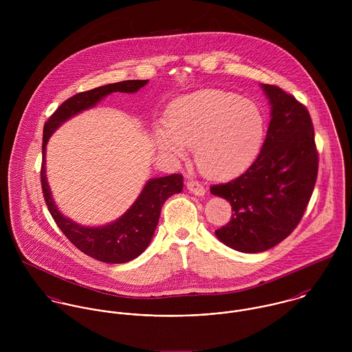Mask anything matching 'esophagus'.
Instances as JSON below:
<instances>
[{
  "label": "esophagus",
  "mask_w": 352,
  "mask_h": 352,
  "mask_svg": "<svg viewBox=\"0 0 352 352\" xmlns=\"http://www.w3.org/2000/svg\"><path fill=\"white\" fill-rule=\"evenodd\" d=\"M187 190H188L191 194L197 195V197H203L204 192H206L204 187L201 186L199 182H188V183H187Z\"/></svg>",
  "instance_id": "obj_1"
}]
</instances>
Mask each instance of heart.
Listing matches in <instances>:
<instances>
[{
    "label": "heart",
    "instance_id": "heart-1",
    "mask_svg": "<svg viewBox=\"0 0 352 352\" xmlns=\"http://www.w3.org/2000/svg\"><path fill=\"white\" fill-rule=\"evenodd\" d=\"M154 131L157 148L182 160L194 148L201 173L228 179L245 170L263 146L265 116L254 101L204 89L173 101Z\"/></svg>",
    "mask_w": 352,
    "mask_h": 352
}]
</instances>
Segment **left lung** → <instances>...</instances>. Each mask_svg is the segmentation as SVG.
Instances as JSON below:
<instances>
[{
  "label": "left lung",
  "mask_w": 352,
  "mask_h": 352,
  "mask_svg": "<svg viewBox=\"0 0 352 352\" xmlns=\"http://www.w3.org/2000/svg\"><path fill=\"white\" fill-rule=\"evenodd\" d=\"M271 120L260 154L239 177L210 188L230 203L229 223L215 230L234 251L264 252L297 228L318 170L314 130L305 105L279 87L261 84Z\"/></svg>",
  "instance_id": "obj_1"
}]
</instances>
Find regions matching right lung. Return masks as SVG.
Listing matches in <instances>:
<instances>
[{"label": "right lung", "instance_id": "1", "mask_svg": "<svg viewBox=\"0 0 352 352\" xmlns=\"http://www.w3.org/2000/svg\"><path fill=\"white\" fill-rule=\"evenodd\" d=\"M148 82L149 80H129L77 94L58 107L43 129L41 180L49 211L58 228L74 247L102 263L120 264L130 261L149 247L160 219L161 207L169 197L182 192L183 176L175 173L148 180L137 201L118 219L102 226H84L65 217L52 199L46 176V146L52 133L74 115L95 107L113 92L135 94Z\"/></svg>", "mask_w": 352, "mask_h": 352}]
</instances>
